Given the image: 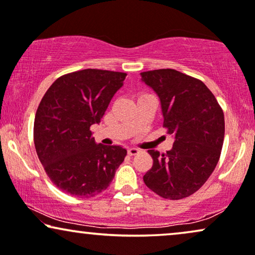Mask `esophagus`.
I'll use <instances>...</instances> for the list:
<instances>
[{
  "mask_svg": "<svg viewBox=\"0 0 255 255\" xmlns=\"http://www.w3.org/2000/svg\"><path fill=\"white\" fill-rule=\"evenodd\" d=\"M128 153L130 156H134V155H137V153H139V150H138L137 147H130V149L128 150Z\"/></svg>",
  "mask_w": 255,
  "mask_h": 255,
  "instance_id": "obj_1",
  "label": "esophagus"
}]
</instances>
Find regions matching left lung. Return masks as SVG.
<instances>
[{
  "label": "left lung",
  "mask_w": 255,
  "mask_h": 255,
  "mask_svg": "<svg viewBox=\"0 0 255 255\" xmlns=\"http://www.w3.org/2000/svg\"><path fill=\"white\" fill-rule=\"evenodd\" d=\"M140 75L161 100L163 127L174 137L170 151H147L153 164L143 176L144 183L163 199H184L206 183L218 164L225 138L224 111L196 78L171 68Z\"/></svg>",
  "instance_id": "1"
}]
</instances>
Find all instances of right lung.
I'll use <instances>...</instances> for the list:
<instances>
[{"label": "right lung", "instance_id": "right-lung-1", "mask_svg": "<svg viewBox=\"0 0 255 255\" xmlns=\"http://www.w3.org/2000/svg\"><path fill=\"white\" fill-rule=\"evenodd\" d=\"M127 73L105 70L72 72L58 78L41 99L34 121V144L46 174L59 189L78 197L106 189L127 150L97 144L98 124Z\"/></svg>", "mask_w": 255, "mask_h": 255}]
</instances>
